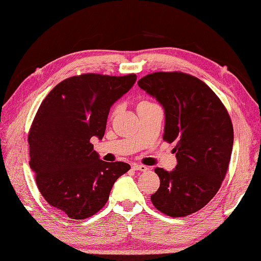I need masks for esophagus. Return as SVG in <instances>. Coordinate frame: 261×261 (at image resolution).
<instances>
[{
    "label": "esophagus",
    "mask_w": 261,
    "mask_h": 261,
    "mask_svg": "<svg viewBox=\"0 0 261 261\" xmlns=\"http://www.w3.org/2000/svg\"><path fill=\"white\" fill-rule=\"evenodd\" d=\"M134 170H138V171H141V172H146L147 170H149L148 167H146V165H143V164H134Z\"/></svg>",
    "instance_id": "1"
}]
</instances>
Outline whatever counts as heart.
Returning <instances> with one entry per match:
<instances>
[{
  "mask_svg": "<svg viewBox=\"0 0 261 261\" xmlns=\"http://www.w3.org/2000/svg\"><path fill=\"white\" fill-rule=\"evenodd\" d=\"M149 103H151V102H150V101H147V100H141V101L138 103V107L146 106V105H149Z\"/></svg>",
  "mask_w": 261,
  "mask_h": 261,
  "instance_id": "b5f03b06",
  "label": "heart"
}]
</instances>
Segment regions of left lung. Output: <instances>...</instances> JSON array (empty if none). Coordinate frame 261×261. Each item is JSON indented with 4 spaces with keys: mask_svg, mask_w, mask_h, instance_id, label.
Segmentation results:
<instances>
[{
    "mask_svg": "<svg viewBox=\"0 0 261 261\" xmlns=\"http://www.w3.org/2000/svg\"><path fill=\"white\" fill-rule=\"evenodd\" d=\"M138 85L163 105V140L177 144L176 169H155L161 184L151 203L170 217L192 215L212 200L225 179L234 141L230 116L219 97L193 75L155 72Z\"/></svg>",
    "mask_w": 261,
    "mask_h": 261,
    "instance_id": "1",
    "label": "left lung"
}]
</instances>
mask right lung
<instances>
[{"label":"right lung","instance_id":"obj_1","mask_svg":"<svg viewBox=\"0 0 261 261\" xmlns=\"http://www.w3.org/2000/svg\"><path fill=\"white\" fill-rule=\"evenodd\" d=\"M136 74H81L61 81L37 110L28 132L30 167L41 195L72 219L91 217L106 204L124 162L99 159L90 139L105 135L111 106L135 84Z\"/></svg>","mask_w":261,"mask_h":261}]
</instances>
